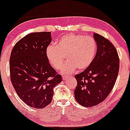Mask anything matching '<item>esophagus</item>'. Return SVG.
<instances>
[{"mask_svg":"<svg viewBox=\"0 0 130 130\" xmlns=\"http://www.w3.org/2000/svg\"><path fill=\"white\" fill-rule=\"evenodd\" d=\"M62 79H63V80H67L68 79V77H67V76H63Z\"/></svg>","mask_w":130,"mask_h":130,"instance_id":"obj_1","label":"esophagus"}]
</instances>
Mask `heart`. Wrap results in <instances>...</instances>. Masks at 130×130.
Instances as JSON below:
<instances>
[{"mask_svg":"<svg viewBox=\"0 0 130 130\" xmlns=\"http://www.w3.org/2000/svg\"><path fill=\"white\" fill-rule=\"evenodd\" d=\"M97 43L91 36L68 34L64 35L57 46L50 45L46 49V57L54 69L63 67L65 57L68 63L62 70L63 74H70L76 68L82 71L90 66L96 54Z\"/></svg>","mask_w":130,"mask_h":130,"instance_id":"1","label":"heart"}]
</instances>
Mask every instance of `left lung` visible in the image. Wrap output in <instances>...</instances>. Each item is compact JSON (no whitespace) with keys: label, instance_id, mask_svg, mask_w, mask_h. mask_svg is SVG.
<instances>
[{"label":"left lung","instance_id":"1","mask_svg":"<svg viewBox=\"0 0 130 130\" xmlns=\"http://www.w3.org/2000/svg\"><path fill=\"white\" fill-rule=\"evenodd\" d=\"M93 37L98 46L90 66L76 74L74 90L76 101L83 107H91L102 102L115 86L119 69V58L115 46L99 34Z\"/></svg>","mask_w":130,"mask_h":130}]
</instances>
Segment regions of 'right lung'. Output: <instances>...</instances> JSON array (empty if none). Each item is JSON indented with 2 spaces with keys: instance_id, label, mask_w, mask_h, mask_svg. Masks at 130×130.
I'll list each match as a JSON object with an SVG mask.
<instances>
[{
  "instance_id": "1",
  "label": "right lung",
  "mask_w": 130,
  "mask_h": 130,
  "mask_svg": "<svg viewBox=\"0 0 130 130\" xmlns=\"http://www.w3.org/2000/svg\"><path fill=\"white\" fill-rule=\"evenodd\" d=\"M51 39V32L30 33L15 43L11 53L12 86L25 104L36 109L51 103L53 88L62 82V76L57 74L46 57V49Z\"/></svg>"
}]
</instances>
